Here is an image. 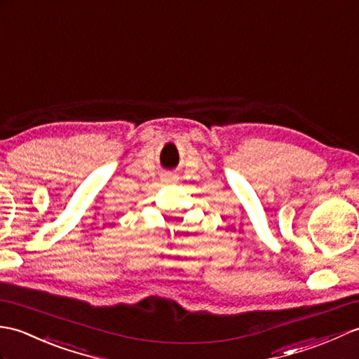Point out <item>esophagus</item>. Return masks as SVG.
<instances>
[{"label": "esophagus", "mask_w": 359, "mask_h": 359, "mask_svg": "<svg viewBox=\"0 0 359 359\" xmlns=\"http://www.w3.org/2000/svg\"><path fill=\"white\" fill-rule=\"evenodd\" d=\"M163 181H164V182H167V184H173V182H177V181H178V177H177V175H172V173H169V175H164V177H163Z\"/></svg>", "instance_id": "1"}]
</instances>
